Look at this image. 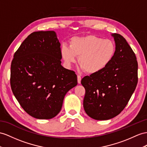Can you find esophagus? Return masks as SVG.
I'll list each match as a JSON object with an SVG mask.
<instances>
[{
	"instance_id": "esophagus-1",
	"label": "esophagus",
	"mask_w": 147,
	"mask_h": 147,
	"mask_svg": "<svg viewBox=\"0 0 147 147\" xmlns=\"http://www.w3.org/2000/svg\"><path fill=\"white\" fill-rule=\"evenodd\" d=\"M77 78H78V82L79 84L81 83V77L80 75H78L77 76Z\"/></svg>"
}]
</instances>
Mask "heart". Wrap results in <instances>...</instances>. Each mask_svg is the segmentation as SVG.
Masks as SVG:
<instances>
[{
	"label": "heart",
	"instance_id": "1",
	"mask_svg": "<svg viewBox=\"0 0 147 147\" xmlns=\"http://www.w3.org/2000/svg\"><path fill=\"white\" fill-rule=\"evenodd\" d=\"M115 45L111 40L96 35L74 37L69 47L64 45L61 50L63 59L67 66L77 60L82 69L88 74H96L107 66L114 58Z\"/></svg>",
	"mask_w": 147,
	"mask_h": 147
}]
</instances>
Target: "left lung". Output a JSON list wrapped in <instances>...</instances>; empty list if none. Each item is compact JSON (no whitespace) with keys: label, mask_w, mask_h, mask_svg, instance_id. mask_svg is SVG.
<instances>
[{"label":"left lung","mask_w":147,"mask_h":147,"mask_svg":"<svg viewBox=\"0 0 147 147\" xmlns=\"http://www.w3.org/2000/svg\"><path fill=\"white\" fill-rule=\"evenodd\" d=\"M115 53L100 72L86 76L81 84L86 93L84 111L96 120H108L119 115L129 102L138 82V63L135 53L120 34H112Z\"/></svg>","instance_id":"8db88e82"}]
</instances>
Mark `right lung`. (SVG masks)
Segmentation results:
<instances>
[{
  "label": "right lung",
  "instance_id": "obj_1",
  "mask_svg": "<svg viewBox=\"0 0 147 147\" xmlns=\"http://www.w3.org/2000/svg\"><path fill=\"white\" fill-rule=\"evenodd\" d=\"M60 45L55 32H35L13 55L11 89L21 107L36 119L55 117L66 94L78 84L74 71L61 65Z\"/></svg>",
  "mask_w": 147,
  "mask_h": 147
}]
</instances>
